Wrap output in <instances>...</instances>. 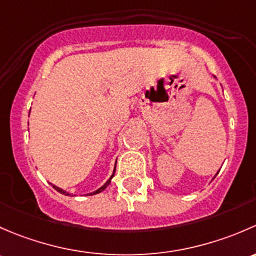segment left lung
Instances as JSON below:
<instances>
[{
  "mask_svg": "<svg viewBox=\"0 0 256 256\" xmlns=\"http://www.w3.org/2000/svg\"><path fill=\"white\" fill-rule=\"evenodd\" d=\"M217 174H218V172H217Z\"/></svg>",
  "mask_w": 256,
  "mask_h": 256,
  "instance_id": "left-lung-1",
  "label": "left lung"
}]
</instances>
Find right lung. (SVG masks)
Wrapping results in <instances>:
<instances>
[{"label":"right lung","instance_id":"add662e5","mask_svg":"<svg viewBox=\"0 0 256 256\" xmlns=\"http://www.w3.org/2000/svg\"><path fill=\"white\" fill-rule=\"evenodd\" d=\"M114 171H116V168H114V170H113V174H112V176H110V178H108V180H107V182L104 184V186H101V187H100L98 190H96V191H94V192H91V194H88L90 196H91V194H100V192H102V191H104V190H106V188H107V186H108L110 184V180H112V178H113V176H114ZM52 186L54 187V188L58 192H60V194H66V196H69V192L64 191V190H62V188H60V187H58V186L52 185Z\"/></svg>","mask_w":256,"mask_h":256}]
</instances>
